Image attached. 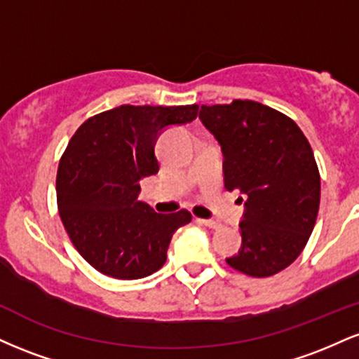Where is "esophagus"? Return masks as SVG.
<instances>
[{"label": "esophagus", "mask_w": 359, "mask_h": 359, "mask_svg": "<svg viewBox=\"0 0 359 359\" xmlns=\"http://www.w3.org/2000/svg\"><path fill=\"white\" fill-rule=\"evenodd\" d=\"M197 222H201V224L208 226V228H211V229H219L221 228V222H217L214 219H197Z\"/></svg>", "instance_id": "obj_1"}]
</instances>
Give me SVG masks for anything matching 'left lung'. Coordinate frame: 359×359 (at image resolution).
<instances>
[{
    "label": "left lung",
    "mask_w": 359,
    "mask_h": 359,
    "mask_svg": "<svg viewBox=\"0 0 359 359\" xmlns=\"http://www.w3.org/2000/svg\"><path fill=\"white\" fill-rule=\"evenodd\" d=\"M199 118L221 145L224 187L246 197L241 248L226 262L250 277H271L297 259L314 229L320 201L314 151L294 119L262 102L204 104Z\"/></svg>",
    "instance_id": "obj_1"
}]
</instances>
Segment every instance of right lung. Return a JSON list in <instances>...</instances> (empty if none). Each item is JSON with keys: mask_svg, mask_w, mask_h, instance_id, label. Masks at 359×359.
<instances>
[{"mask_svg": "<svg viewBox=\"0 0 359 359\" xmlns=\"http://www.w3.org/2000/svg\"><path fill=\"white\" fill-rule=\"evenodd\" d=\"M197 104H123L86 119L57 170L60 219L81 257L101 273L137 280L160 270L172 236L192 221L185 209L156 214L137 201L140 180L158 172L163 128L197 118Z\"/></svg>", "mask_w": 359, "mask_h": 359, "instance_id": "add662e5", "label": "right lung"}]
</instances>
